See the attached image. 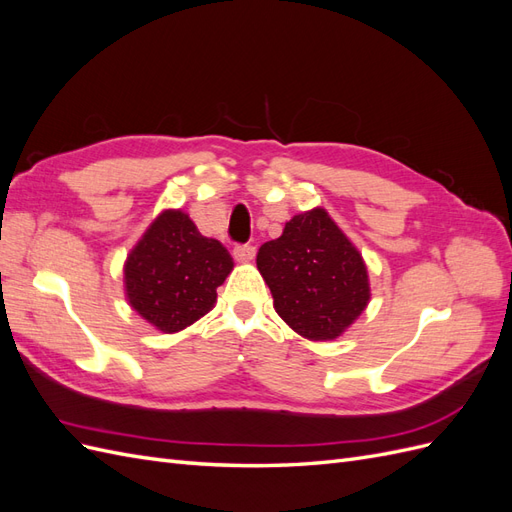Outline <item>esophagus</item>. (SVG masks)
<instances>
[{"label": "esophagus", "instance_id": "34e87169", "mask_svg": "<svg viewBox=\"0 0 512 512\" xmlns=\"http://www.w3.org/2000/svg\"><path fill=\"white\" fill-rule=\"evenodd\" d=\"M232 256H235L237 262H250L256 256V247L254 245H237L235 250H232Z\"/></svg>", "mask_w": 512, "mask_h": 512}]
</instances>
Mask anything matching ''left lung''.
I'll return each instance as SVG.
<instances>
[{"label": "left lung", "instance_id": "8db88e82", "mask_svg": "<svg viewBox=\"0 0 512 512\" xmlns=\"http://www.w3.org/2000/svg\"><path fill=\"white\" fill-rule=\"evenodd\" d=\"M256 265L275 312L312 342L342 335L371 297L363 256L322 207L294 215L282 237L262 243Z\"/></svg>", "mask_w": 512, "mask_h": 512}]
</instances>
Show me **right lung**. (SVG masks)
I'll use <instances>...</instances> for the list:
<instances>
[{
    "instance_id": "obj_1",
    "label": "right lung",
    "mask_w": 512,
    "mask_h": 512,
    "mask_svg": "<svg viewBox=\"0 0 512 512\" xmlns=\"http://www.w3.org/2000/svg\"><path fill=\"white\" fill-rule=\"evenodd\" d=\"M226 247L198 232L188 213L162 211L123 265L126 297L138 316L162 333L203 318L232 271Z\"/></svg>"
}]
</instances>
